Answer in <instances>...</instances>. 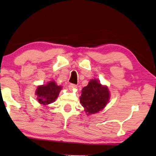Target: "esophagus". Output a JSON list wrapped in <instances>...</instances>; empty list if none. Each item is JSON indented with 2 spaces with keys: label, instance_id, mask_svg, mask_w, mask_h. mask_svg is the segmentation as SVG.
Instances as JSON below:
<instances>
[{
  "label": "esophagus",
  "instance_id": "1",
  "mask_svg": "<svg viewBox=\"0 0 156 156\" xmlns=\"http://www.w3.org/2000/svg\"><path fill=\"white\" fill-rule=\"evenodd\" d=\"M76 84H69V89H71V90H72V89H76Z\"/></svg>",
  "mask_w": 156,
  "mask_h": 156
}]
</instances>
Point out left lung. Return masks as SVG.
Segmentation results:
<instances>
[{"label": "left lung", "mask_w": 156, "mask_h": 156, "mask_svg": "<svg viewBox=\"0 0 156 156\" xmlns=\"http://www.w3.org/2000/svg\"><path fill=\"white\" fill-rule=\"evenodd\" d=\"M110 99L108 87L100 84L95 79L91 80L87 87L82 89L80 97V103L87 115L96 114L105 107Z\"/></svg>", "instance_id": "8db88e82"}]
</instances>
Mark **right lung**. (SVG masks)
<instances>
[{
	"mask_svg": "<svg viewBox=\"0 0 156 156\" xmlns=\"http://www.w3.org/2000/svg\"><path fill=\"white\" fill-rule=\"evenodd\" d=\"M61 89L62 87L58 86L54 81H51L45 85L39 86L35 91L38 102L44 106L53 103L57 99Z\"/></svg>",
	"mask_w": 156,
	"mask_h": 156,
	"instance_id": "right-lung-1",
	"label": "right lung"
}]
</instances>
